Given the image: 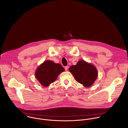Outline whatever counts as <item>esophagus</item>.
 Segmentation results:
<instances>
[{"label":"esophagus","mask_w":128,"mask_h":128,"mask_svg":"<svg viewBox=\"0 0 128 128\" xmlns=\"http://www.w3.org/2000/svg\"><path fill=\"white\" fill-rule=\"evenodd\" d=\"M68 66H65V68H64L65 70H66V71H67V70H68Z\"/></svg>","instance_id":"34e87169"}]
</instances>
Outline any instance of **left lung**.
Listing matches in <instances>:
<instances>
[{"label":"left lung","instance_id":"8db88e82","mask_svg":"<svg viewBox=\"0 0 128 128\" xmlns=\"http://www.w3.org/2000/svg\"><path fill=\"white\" fill-rule=\"evenodd\" d=\"M68 70L76 81L85 87H91L98 76L96 68L84 60H79L76 65L70 66Z\"/></svg>","mask_w":128,"mask_h":128}]
</instances>
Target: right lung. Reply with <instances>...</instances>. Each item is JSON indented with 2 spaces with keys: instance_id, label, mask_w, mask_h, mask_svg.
I'll return each mask as SVG.
<instances>
[{
  "instance_id": "add662e5",
  "label": "right lung",
  "mask_w": 128,
  "mask_h": 128,
  "mask_svg": "<svg viewBox=\"0 0 128 128\" xmlns=\"http://www.w3.org/2000/svg\"><path fill=\"white\" fill-rule=\"evenodd\" d=\"M64 71V68L60 64H56L48 60L37 68L35 76L42 86L47 87L54 82L58 75Z\"/></svg>"
}]
</instances>
